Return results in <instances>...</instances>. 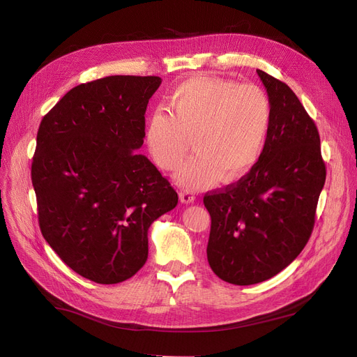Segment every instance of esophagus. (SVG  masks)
<instances>
[{"instance_id":"obj_1","label":"esophagus","mask_w":357,"mask_h":357,"mask_svg":"<svg viewBox=\"0 0 357 357\" xmlns=\"http://www.w3.org/2000/svg\"><path fill=\"white\" fill-rule=\"evenodd\" d=\"M179 199L183 204H191V202L195 201V195L191 191H181L179 192Z\"/></svg>"}]
</instances>
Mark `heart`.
Returning a JSON list of instances; mask_svg holds the SVG:
<instances>
[{"label":"heart","mask_w":357,"mask_h":357,"mask_svg":"<svg viewBox=\"0 0 357 357\" xmlns=\"http://www.w3.org/2000/svg\"><path fill=\"white\" fill-rule=\"evenodd\" d=\"M166 109L149 117L144 140L149 153L163 171L176 169L190 149L195 155L175 175L186 188L233 182L257 163L268 140L272 104L256 85L195 77L167 93Z\"/></svg>","instance_id":"heart-1"}]
</instances>
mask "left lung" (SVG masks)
I'll return each instance as SVG.
<instances>
[{"label": "left lung", "instance_id": "8db88e82", "mask_svg": "<svg viewBox=\"0 0 357 357\" xmlns=\"http://www.w3.org/2000/svg\"><path fill=\"white\" fill-rule=\"evenodd\" d=\"M256 72L272 104L264 153L249 174L204 197L208 264L233 285L264 282L303 252L326 182L315 123L285 82Z\"/></svg>", "mask_w": 357, "mask_h": 357}]
</instances>
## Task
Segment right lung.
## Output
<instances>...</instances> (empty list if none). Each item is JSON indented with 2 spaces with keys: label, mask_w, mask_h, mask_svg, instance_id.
Here are the masks:
<instances>
[{
  "label": "right lung",
  "mask_w": 357,
  "mask_h": 357,
  "mask_svg": "<svg viewBox=\"0 0 357 357\" xmlns=\"http://www.w3.org/2000/svg\"><path fill=\"white\" fill-rule=\"evenodd\" d=\"M160 84L131 75L81 84L37 131L31 182L42 234L72 271L97 284L137 273L150 224L178 204L169 181L136 153Z\"/></svg>",
  "instance_id": "obj_1"
}]
</instances>
